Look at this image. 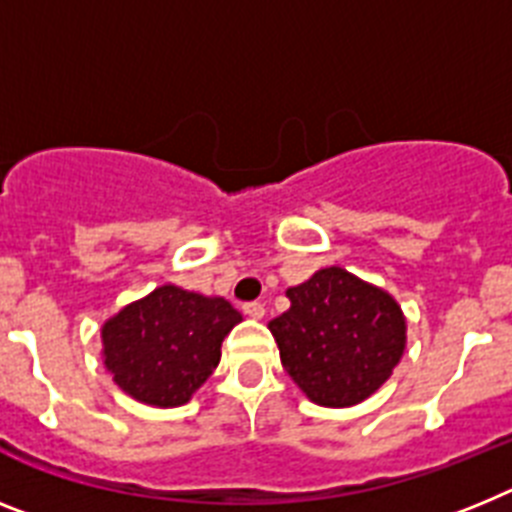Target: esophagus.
<instances>
[{"instance_id":"obj_1","label":"esophagus","mask_w":512,"mask_h":512,"mask_svg":"<svg viewBox=\"0 0 512 512\" xmlns=\"http://www.w3.org/2000/svg\"><path fill=\"white\" fill-rule=\"evenodd\" d=\"M244 315L252 317V320H263V317H265V304L247 302V304H244Z\"/></svg>"}]
</instances>
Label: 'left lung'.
I'll list each match as a JSON object with an SVG mask.
<instances>
[{"label": "left lung", "mask_w": 512, "mask_h": 512, "mask_svg": "<svg viewBox=\"0 0 512 512\" xmlns=\"http://www.w3.org/2000/svg\"><path fill=\"white\" fill-rule=\"evenodd\" d=\"M286 296L291 307L268 328L283 369L309 401L356 406L393 375L406 349V317L388 291L333 265Z\"/></svg>", "instance_id": "obj_1"}]
</instances>
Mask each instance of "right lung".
<instances>
[{
	"instance_id": "right-lung-1",
	"label": "right lung",
	"mask_w": 512,
	"mask_h": 512,
	"mask_svg": "<svg viewBox=\"0 0 512 512\" xmlns=\"http://www.w3.org/2000/svg\"><path fill=\"white\" fill-rule=\"evenodd\" d=\"M236 322L242 315L223 296L166 283L103 322V364L135 401L184 406L218 367Z\"/></svg>"
}]
</instances>
